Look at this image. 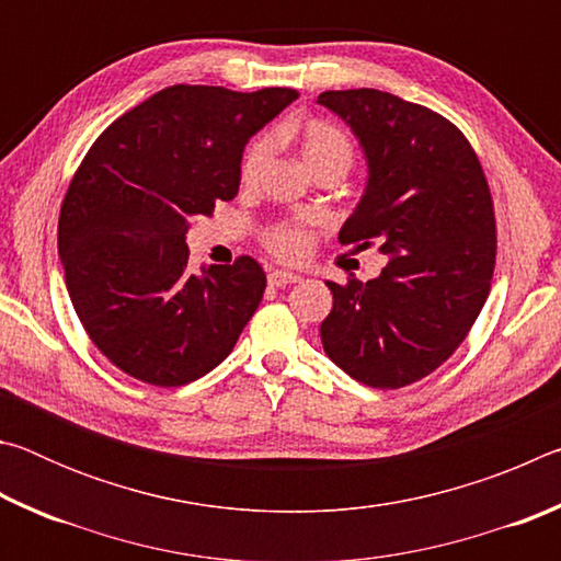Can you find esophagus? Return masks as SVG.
<instances>
[{
    "mask_svg": "<svg viewBox=\"0 0 561 561\" xmlns=\"http://www.w3.org/2000/svg\"><path fill=\"white\" fill-rule=\"evenodd\" d=\"M270 284L272 287H287V284H297L301 277H297L294 272H284V270H272L270 272Z\"/></svg>",
    "mask_w": 561,
    "mask_h": 561,
    "instance_id": "esophagus-1",
    "label": "esophagus"
}]
</instances>
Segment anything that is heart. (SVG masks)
Wrapping results in <instances>:
<instances>
[{"mask_svg": "<svg viewBox=\"0 0 561 561\" xmlns=\"http://www.w3.org/2000/svg\"><path fill=\"white\" fill-rule=\"evenodd\" d=\"M272 138L262 136L257 140H252L250 148L244 150L242 158V183L244 185H254L260 180V175L267 168L270 158H272ZM301 158L304 163L309 165V170H317L321 165H339V168H348L351 158H354V144L346 136L344 130L334 123H309L301 133ZM267 244L272 247V252H277L284 260H297L307 252L309 247V234L299 230V227H277L272 230L267 237Z\"/></svg>", "mask_w": 561, "mask_h": 561, "instance_id": "obj_1", "label": "heart"}]
</instances>
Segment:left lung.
Instances as JSON below:
<instances>
[{
  "label": "left lung",
  "instance_id": "left-lung-1",
  "mask_svg": "<svg viewBox=\"0 0 561 561\" xmlns=\"http://www.w3.org/2000/svg\"><path fill=\"white\" fill-rule=\"evenodd\" d=\"M354 130L368 180L341 244H378L376 279L327 282V356L356 381L403 388L453 356L490 294L497 234L485 173L448 118L376 89L324 91Z\"/></svg>",
  "mask_w": 561,
  "mask_h": 561
}]
</instances>
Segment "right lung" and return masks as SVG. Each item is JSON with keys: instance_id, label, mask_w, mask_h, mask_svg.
I'll use <instances>...</instances> for the list:
<instances>
[{"instance_id": "right-lung-1", "label": "right lung", "mask_w": 561, "mask_h": 561, "mask_svg": "<svg viewBox=\"0 0 561 561\" xmlns=\"http://www.w3.org/2000/svg\"><path fill=\"white\" fill-rule=\"evenodd\" d=\"M294 89H163L101 133L66 190L59 257L93 344L123 374L185 386L230 356L267 277L252 257L187 272V220L240 190L242 150Z\"/></svg>"}]
</instances>
